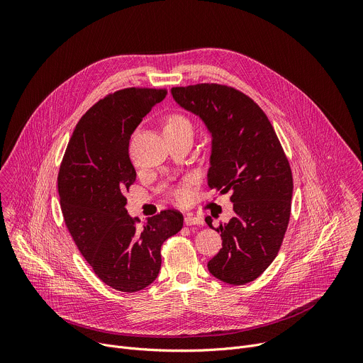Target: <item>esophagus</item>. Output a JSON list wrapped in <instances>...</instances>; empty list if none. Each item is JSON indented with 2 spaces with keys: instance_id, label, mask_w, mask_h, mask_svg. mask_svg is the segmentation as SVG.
Returning a JSON list of instances; mask_svg holds the SVG:
<instances>
[{
  "instance_id": "obj_1",
  "label": "esophagus",
  "mask_w": 363,
  "mask_h": 363,
  "mask_svg": "<svg viewBox=\"0 0 363 363\" xmlns=\"http://www.w3.org/2000/svg\"><path fill=\"white\" fill-rule=\"evenodd\" d=\"M185 224L186 225H203V220L199 217H195V216H186Z\"/></svg>"
}]
</instances>
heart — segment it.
Instances as JSON below:
<instances>
[{"instance_id": "heart-1", "label": "heart", "mask_w": 363, "mask_h": 363, "mask_svg": "<svg viewBox=\"0 0 363 363\" xmlns=\"http://www.w3.org/2000/svg\"><path fill=\"white\" fill-rule=\"evenodd\" d=\"M164 132L165 135L194 133V123L184 113H171L164 122ZM172 195L177 201L184 202L188 198V189L184 186H177L172 189Z\"/></svg>"}]
</instances>
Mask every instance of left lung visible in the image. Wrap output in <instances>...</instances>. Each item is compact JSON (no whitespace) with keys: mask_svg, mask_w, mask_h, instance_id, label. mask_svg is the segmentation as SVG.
<instances>
[{"mask_svg":"<svg viewBox=\"0 0 363 363\" xmlns=\"http://www.w3.org/2000/svg\"><path fill=\"white\" fill-rule=\"evenodd\" d=\"M172 96L198 115L213 133L208 186L230 192L235 216L221 233L223 248L210 273L228 284L262 276L281 247L291 213L293 175L267 115L242 91L218 83L172 87Z\"/></svg>","mask_w":363,"mask_h":363,"instance_id":"obj_1","label":"left lung"}]
</instances>
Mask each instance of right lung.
Instances as JSON below:
<instances>
[{"instance_id":"right-lung-1","label":"right lung","mask_w":363,"mask_h":363,"mask_svg":"<svg viewBox=\"0 0 363 363\" xmlns=\"http://www.w3.org/2000/svg\"><path fill=\"white\" fill-rule=\"evenodd\" d=\"M167 94L126 87L96 101L77 122L59 169L65 224L93 273L118 291L135 293L157 279L162 244L184 225L182 214L168 208L138 228L125 208L136 181L130 135Z\"/></svg>"}]
</instances>
